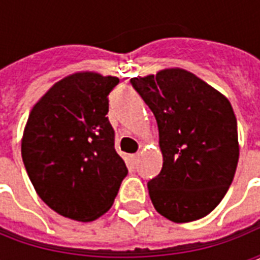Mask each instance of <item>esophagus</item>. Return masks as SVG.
<instances>
[{
	"label": "esophagus",
	"mask_w": 260,
	"mask_h": 260,
	"mask_svg": "<svg viewBox=\"0 0 260 260\" xmlns=\"http://www.w3.org/2000/svg\"><path fill=\"white\" fill-rule=\"evenodd\" d=\"M128 160H129V163L132 164V166H135V164L138 163V160H139V154H129V156H128Z\"/></svg>",
	"instance_id": "1"
}]
</instances>
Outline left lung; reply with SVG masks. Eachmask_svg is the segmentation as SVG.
<instances>
[{"label": "left lung", "instance_id": "left-lung-1", "mask_svg": "<svg viewBox=\"0 0 260 260\" xmlns=\"http://www.w3.org/2000/svg\"><path fill=\"white\" fill-rule=\"evenodd\" d=\"M131 83L158 126L163 167L147 182L153 206L174 223L205 217L229 191L240 157L229 99L182 68L136 76Z\"/></svg>", "mask_w": 260, "mask_h": 260}]
</instances>
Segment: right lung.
<instances>
[{
  "label": "right lung",
  "mask_w": 260,
  "mask_h": 260,
  "mask_svg": "<svg viewBox=\"0 0 260 260\" xmlns=\"http://www.w3.org/2000/svg\"><path fill=\"white\" fill-rule=\"evenodd\" d=\"M117 76L82 71L54 83L33 106L22 158L42 201L64 217L93 221L113 206L128 174L106 117Z\"/></svg>",
  "instance_id": "add662e5"
}]
</instances>
